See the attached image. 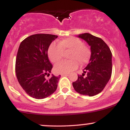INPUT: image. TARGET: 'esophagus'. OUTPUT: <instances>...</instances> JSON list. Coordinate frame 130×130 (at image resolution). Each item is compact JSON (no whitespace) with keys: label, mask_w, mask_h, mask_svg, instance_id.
Wrapping results in <instances>:
<instances>
[{"label":"esophagus","mask_w":130,"mask_h":130,"mask_svg":"<svg viewBox=\"0 0 130 130\" xmlns=\"http://www.w3.org/2000/svg\"><path fill=\"white\" fill-rule=\"evenodd\" d=\"M61 76H68L69 75V73H61Z\"/></svg>","instance_id":"34e87169"}]
</instances>
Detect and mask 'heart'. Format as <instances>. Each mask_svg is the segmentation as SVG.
<instances>
[{
	"instance_id": "b5f03b06",
	"label": "heart",
	"mask_w": 130,
	"mask_h": 130,
	"mask_svg": "<svg viewBox=\"0 0 130 130\" xmlns=\"http://www.w3.org/2000/svg\"><path fill=\"white\" fill-rule=\"evenodd\" d=\"M69 52L67 58L70 60L62 61L55 65L54 69L57 73H69L78 67V63L82 67L90 60V49L80 39L74 37L63 39L58 45L52 43L48 49V57L52 62L57 63L62 59L63 52Z\"/></svg>"
}]
</instances>
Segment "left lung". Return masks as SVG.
Here are the masks:
<instances>
[{"label": "left lung", "instance_id": "8db88e82", "mask_svg": "<svg viewBox=\"0 0 130 130\" xmlns=\"http://www.w3.org/2000/svg\"><path fill=\"white\" fill-rule=\"evenodd\" d=\"M91 47L90 62L82 75H78L73 87L81 95L93 96L103 91L108 82L112 73L111 52L106 43L100 38L88 33L80 34ZM86 73L87 76H85Z\"/></svg>", "mask_w": 130, "mask_h": 130}]
</instances>
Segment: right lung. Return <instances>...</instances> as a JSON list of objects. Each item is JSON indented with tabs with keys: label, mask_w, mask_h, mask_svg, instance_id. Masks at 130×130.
I'll return each mask as SVG.
<instances>
[{
	"label": "right lung",
	"mask_w": 130,
	"mask_h": 130,
	"mask_svg": "<svg viewBox=\"0 0 130 130\" xmlns=\"http://www.w3.org/2000/svg\"><path fill=\"white\" fill-rule=\"evenodd\" d=\"M57 35H32L19 46L15 61V73L19 84L31 97L43 99L57 90L60 75L50 76L53 65L48 57V49Z\"/></svg>",
	"instance_id": "right-lung-1"
}]
</instances>
